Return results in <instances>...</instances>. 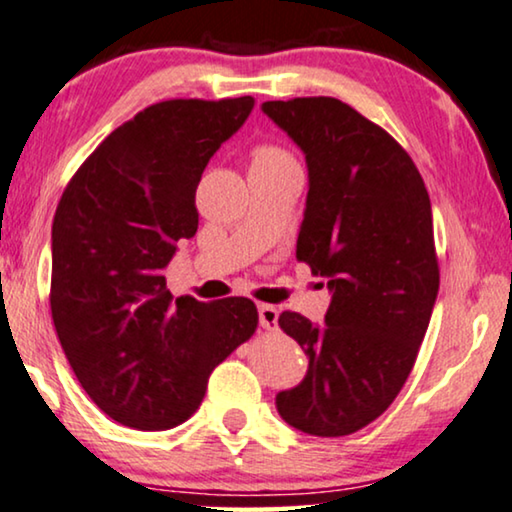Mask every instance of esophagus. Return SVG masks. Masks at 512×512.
Wrapping results in <instances>:
<instances>
[{
  "instance_id": "obj_1",
  "label": "esophagus",
  "mask_w": 512,
  "mask_h": 512,
  "mask_svg": "<svg viewBox=\"0 0 512 512\" xmlns=\"http://www.w3.org/2000/svg\"><path fill=\"white\" fill-rule=\"evenodd\" d=\"M259 325H262L266 331H276L278 329V308L271 304H259Z\"/></svg>"
}]
</instances>
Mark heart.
Segmentation results:
<instances>
[{"instance_id":"heart-1","label":"heart","mask_w":512,"mask_h":512,"mask_svg":"<svg viewBox=\"0 0 512 512\" xmlns=\"http://www.w3.org/2000/svg\"><path fill=\"white\" fill-rule=\"evenodd\" d=\"M278 160H290V155L285 153L283 148L271 146V143H262L253 150V164H262V162H278Z\"/></svg>"}]
</instances>
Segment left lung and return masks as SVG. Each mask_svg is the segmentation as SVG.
<instances>
[{
  "instance_id": "8db88e82",
  "label": "left lung",
  "mask_w": 512,
  "mask_h": 512,
  "mask_svg": "<svg viewBox=\"0 0 512 512\" xmlns=\"http://www.w3.org/2000/svg\"><path fill=\"white\" fill-rule=\"evenodd\" d=\"M262 111L306 153L297 259L334 292L320 327L280 313L308 373L276 406L304 434L348 436L392 406L427 334L441 278L429 194L399 141L341 99L264 102Z\"/></svg>"
}]
</instances>
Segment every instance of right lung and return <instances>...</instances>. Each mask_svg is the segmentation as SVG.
Segmentation results:
<instances>
[{
	"label": "right lung",
	"mask_w": 512,
	"mask_h": 512,
	"mask_svg": "<svg viewBox=\"0 0 512 512\" xmlns=\"http://www.w3.org/2000/svg\"><path fill=\"white\" fill-rule=\"evenodd\" d=\"M253 97L169 99L106 136L53 220L50 313L88 397L134 429H171L199 408L211 371L255 334L246 297L174 299L164 266L199 225L208 160Z\"/></svg>",
	"instance_id": "1"
}]
</instances>
